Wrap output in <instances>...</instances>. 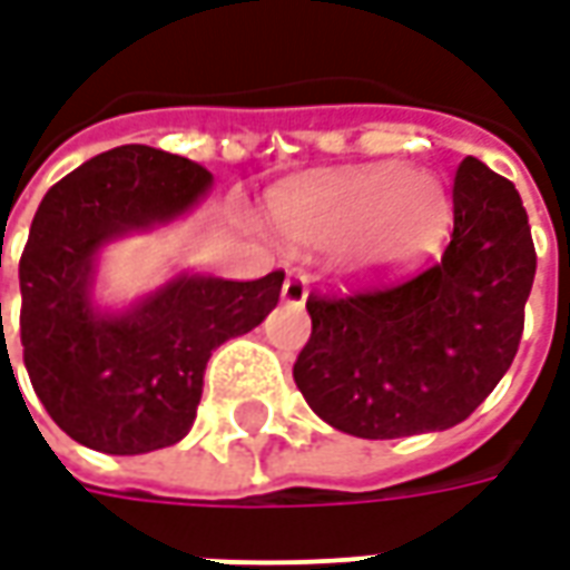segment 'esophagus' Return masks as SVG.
Here are the masks:
<instances>
[{
    "label": "esophagus",
    "instance_id": "esophagus-1",
    "mask_svg": "<svg viewBox=\"0 0 570 570\" xmlns=\"http://www.w3.org/2000/svg\"><path fill=\"white\" fill-rule=\"evenodd\" d=\"M281 296H284L286 305H302V302L308 298V274L293 268V272L286 274L284 293H281Z\"/></svg>",
    "mask_w": 570,
    "mask_h": 570
}]
</instances>
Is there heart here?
<instances>
[{
    "label": "heart",
    "mask_w": 570,
    "mask_h": 570,
    "mask_svg": "<svg viewBox=\"0 0 570 570\" xmlns=\"http://www.w3.org/2000/svg\"><path fill=\"white\" fill-rule=\"evenodd\" d=\"M274 225L302 247L354 244L363 268L403 265L440 244L449 198L433 176L384 164L293 188L274 200Z\"/></svg>",
    "instance_id": "obj_1"
}]
</instances>
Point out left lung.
<instances>
[{
    "label": "left lung",
    "mask_w": 570,
    "mask_h": 570,
    "mask_svg": "<svg viewBox=\"0 0 570 570\" xmlns=\"http://www.w3.org/2000/svg\"><path fill=\"white\" fill-rule=\"evenodd\" d=\"M452 240L403 281L311 293V338L293 379L335 430L396 440L470 419L510 370L538 253L510 179L466 155Z\"/></svg>",
    "instance_id": "8db88e82"
}]
</instances>
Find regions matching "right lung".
<instances>
[{"instance_id":"obj_1","label":"right lung","mask_w":570,"mask_h":570,"mask_svg":"<svg viewBox=\"0 0 570 570\" xmlns=\"http://www.w3.org/2000/svg\"><path fill=\"white\" fill-rule=\"evenodd\" d=\"M210 179L170 151L118 146L55 183L32 216L20 256L23 366L45 412L88 449L142 454L183 440L213 351L259 326L281 298L284 272L259 281L179 274L128 314L94 311L97 249L170 223Z\"/></svg>"}]
</instances>
